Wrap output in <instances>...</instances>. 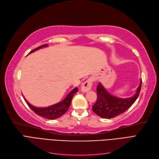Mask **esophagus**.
<instances>
[{
    "instance_id": "obj_1",
    "label": "esophagus",
    "mask_w": 159,
    "mask_h": 159,
    "mask_svg": "<svg viewBox=\"0 0 159 159\" xmlns=\"http://www.w3.org/2000/svg\"><path fill=\"white\" fill-rule=\"evenodd\" d=\"M91 87H92V80L88 79L82 84V86H81V91L84 93H86L91 89Z\"/></svg>"
}]
</instances>
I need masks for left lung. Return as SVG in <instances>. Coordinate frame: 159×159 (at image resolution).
Listing matches in <instances>:
<instances>
[{"instance_id":"obj_1","label":"left lung","mask_w":159,"mask_h":159,"mask_svg":"<svg viewBox=\"0 0 159 159\" xmlns=\"http://www.w3.org/2000/svg\"><path fill=\"white\" fill-rule=\"evenodd\" d=\"M142 80L136 91V93L129 98L122 99L107 92L102 84L97 86L98 99L93 105V111L103 119H111L124 113L134 103L140 93Z\"/></svg>"}]
</instances>
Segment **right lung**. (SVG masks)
I'll list each match as a JSON object with an SVG mask.
<instances>
[{
  "label": "right lung",
  "instance_id": "obj_1",
  "mask_svg": "<svg viewBox=\"0 0 159 159\" xmlns=\"http://www.w3.org/2000/svg\"><path fill=\"white\" fill-rule=\"evenodd\" d=\"M47 46H48L47 44L40 46L38 48H36V49L32 50L29 54L35 52L38 50H39L40 48H42L47 47ZM78 91V88H74L73 90H71L70 91V92L68 94V95L66 96V98L64 100H62L61 102L57 103L56 104L50 105V106H48L47 107H36L35 106H33L32 105L30 104L27 102V100L25 99V97L23 98L25 99V102H26L28 106H29L33 111L35 113H36L38 115H40V116L46 119H56L60 117L64 113H66V111H68V109L70 107L72 98H73L74 93H76Z\"/></svg>",
  "mask_w": 159,
  "mask_h": 159
}]
</instances>
